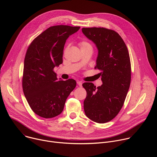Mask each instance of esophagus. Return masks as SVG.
<instances>
[{"instance_id":"34e87169","label":"esophagus","mask_w":157,"mask_h":157,"mask_svg":"<svg viewBox=\"0 0 157 157\" xmlns=\"http://www.w3.org/2000/svg\"><path fill=\"white\" fill-rule=\"evenodd\" d=\"M82 83L81 81H77V84H78L79 87H81V86H82Z\"/></svg>"}]
</instances>
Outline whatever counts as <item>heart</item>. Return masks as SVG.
Segmentation results:
<instances>
[{
	"mask_svg": "<svg viewBox=\"0 0 157 157\" xmlns=\"http://www.w3.org/2000/svg\"><path fill=\"white\" fill-rule=\"evenodd\" d=\"M79 46L81 48H85V47H91V45L89 43L86 42V41H81L79 43Z\"/></svg>",
	"mask_w": 157,
	"mask_h": 157,
	"instance_id": "heart-1",
	"label": "heart"
}]
</instances>
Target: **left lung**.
<instances>
[{"label":"left lung","mask_w":157,"mask_h":157,"mask_svg":"<svg viewBox=\"0 0 157 157\" xmlns=\"http://www.w3.org/2000/svg\"><path fill=\"white\" fill-rule=\"evenodd\" d=\"M98 50L95 69L101 71L102 84L98 87L84 82L87 95L84 101L86 116L103 124L113 120L122 109L131 81V64L128 49L116 32L105 28H82Z\"/></svg>","instance_id":"left-lung-1"}]
</instances>
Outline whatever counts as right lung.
I'll list each match as a JSON object with an SVG mask.
<instances>
[{
  "instance_id": "add662e5",
  "label": "right lung",
  "mask_w": 157,
  "mask_h": 157,
  "mask_svg": "<svg viewBox=\"0 0 157 157\" xmlns=\"http://www.w3.org/2000/svg\"><path fill=\"white\" fill-rule=\"evenodd\" d=\"M79 29L63 25L50 27L36 36L27 50L22 88L30 108L41 117L59 115L76 86L73 79L58 81L54 68L63 63L66 40Z\"/></svg>"
}]
</instances>
